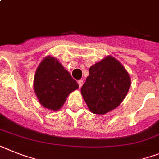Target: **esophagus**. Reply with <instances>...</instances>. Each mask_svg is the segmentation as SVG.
<instances>
[{
    "label": "esophagus",
    "instance_id": "obj_1",
    "mask_svg": "<svg viewBox=\"0 0 159 159\" xmlns=\"http://www.w3.org/2000/svg\"><path fill=\"white\" fill-rule=\"evenodd\" d=\"M78 84H79V87L80 88H81L83 85V80H78Z\"/></svg>",
    "mask_w": 159,
    "mask_h": 159
}]
</instances>
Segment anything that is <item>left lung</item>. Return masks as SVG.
<instances>
[{"label": "left lung", "instance_id": "1", "mask_svg": "<svg viewBox=\"0 0 159 159\" xmlns=\"http://www.w3.org/2000/svg\"><path fill=\"white\" fill-rule=\"evenodd\" d=\"M130 85L127 70L117 59L109 55L89 68L81 94L91 112L102 115L120 105Z\"/></svg>", "mask_w": 159, "mask_h": 159}]
</instances>
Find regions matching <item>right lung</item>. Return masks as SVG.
Listing matches in <instances>:
<instances>
[{"instance_id": "add662e5", "label": "right lung", "mask_w": 159, "mask_h": 159, "mask_svg": "<svg viewBox=\"0 0 159 159\" xmlns=\"http://www.w3.org/2000/svg\"><path fill=\"white\" fill-rule=\"evenodd\" d=\"M79 84L55 57L47 56L38 66L34 89L43 107L53 111L60 109L66 97Z\"/></svg>"}]
</instances>
